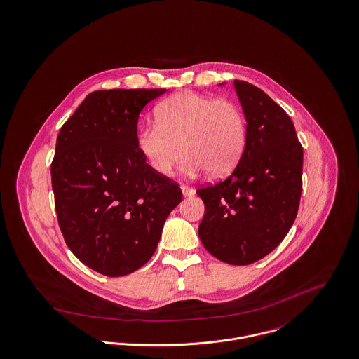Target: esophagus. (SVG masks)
<instances>
[{"label":"esophagus","mask_w":359,"mask_h":359,"mask_svg":"<svg viewBox=\"0 0 359 359\" xmlns=\"http://www.w3.org/2000/svg\"><path fill=\"white\" fill-rule=\"evenodd\" d=\"M180 189H182L183 196H194V193H196V190H194L193 187L186 186V184H182V186H180Z\"/></svg>","instance_id":"esophagus-1"}]
</instances>
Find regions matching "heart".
<instances>
[{
	"instance_id": "1",
	"label": "heart",
	"mask_w": 359,
	"mask_h": 359,
	"mask_svg": "<svg viewBox=\"0 0 359 359\" xmlns=\"http://www.w3.org/2000/svg\"><path fill=\"white\" fill-rule=\"evenodd\" d=\"M156 118L157 123L139 130L136 144L162 176L172 173L182 153L186 154L183 172L187 176L205 170L215 177L223 176L238 163L246 146V118L230 97L179 92L158 104Z\"/></svg>"
}]
</instances>
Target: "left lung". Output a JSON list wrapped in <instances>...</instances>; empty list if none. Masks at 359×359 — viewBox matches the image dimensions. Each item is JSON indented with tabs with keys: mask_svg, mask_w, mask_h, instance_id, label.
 Returning <instances> with one entry per match:
<instances>
[{
	"mask_svg": "<svg viewBox=\"0 0 359 359\" xmlns=\"http://www.w3.org/2000/svg\"><path fill=\"white\" fill-rule=\"evenodd\" d=\"M246 118V146L233 173L201 186L198 236L216 259L252 264L289 233L303 189V147L285 110L260 88L234 81Z\"/></svg>",
	"mask_w": 359,
	"mask_h": 359,
	"instance_id": "left-lung-1",
	"label": "left lung"
}]
</instances>
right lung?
Instances as JSON below:
<instances>
[{
    "instance_id": "obj_1",
    "label": "right lung",
    "mask_w": 359,
    "mask_h": 359,
    "mask_svg": "<svg viewBox=\"0 0 359 359\" xmlns=\"http://www.w3.org/2000/svg\"><path fill=\"white\" fill-rule=\"evenodd\" d=\"M165 92L95 90L56 139L50 177L60 231L85 266L107 277L130 274L151 259L183 197L136 144L140 111Z\"/></svg>"
}]
</instances>
